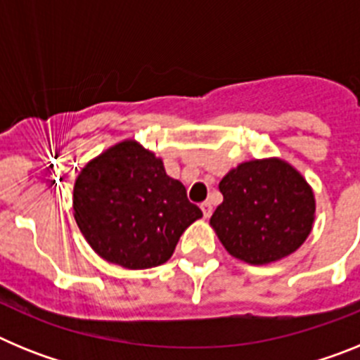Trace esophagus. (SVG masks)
<instances>
[{
  "label": "esophagus",
  "instance_id": "esophagus-1",
  "mask_svg": "<svg viewBox=\"0 0 360 360\" xmlns=\"http://www.w3.org/2000/svg\"><path fill=\"white\" fill-rule=\"evenodd\" d=\"M200 209H202L203 212V218H209V216L212 214V205L209 202H203L202 205H200Z\"/></svg>",
  "mask_w": 360,
  "mask_h": 360
}]
</instances>
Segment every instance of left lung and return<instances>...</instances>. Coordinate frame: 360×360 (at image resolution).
<instances>
[{
  "label": "left lung",
  "instance_id": "1",
  "mask_svg": "<svg viewBox=\"0 0 360 360\" xmlns=\"http://www.w3.org/2000/svg\"><path fill=\"white\" fill-rule=\"evenodd\" d=\"M218 187L224 202L211 225L231 256L265 265L297 250L310 234L314 193L287 162H243Z\"/></svg>",
  "mask_w": 360,
  "mask_h": 360
}]
</instances>
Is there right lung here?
Listing matches in <instances>:
<instances>
[{
  "label": "right lung",
  "mask_w": 360,
  "mask_h": 360,
  "mask_svg": "<svg viewBox=\"0 0 360 360\" xmlns=\"http://www.w3.org/2000/svg\"><path fill=\"white\" fill-rule=\"evenodd\" d=\"M73 212L91 249L124 269L165 263L182 232L202 218L160 158L133 141L113 146L81 171Z\"/></svg>",
  "instance_id": "1"
}]
</instances>
